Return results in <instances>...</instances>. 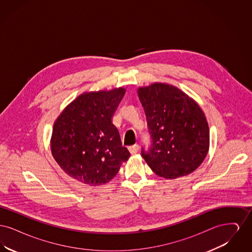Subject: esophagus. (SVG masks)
<instances>
[{
	"mask_svg": "<svg viewBox=\"0 0 252 252\" xmlns=\"http://www.w3.org/2000/svg\"><path fill=\"white\" fill-rule=\"evenodd\" d=\"M139 149H140V146L138 144H134V145H131V146L128 147V150H129L131 155H135L136 153H138Z\"/></svg>",
	"mask_w": 252,
	"mask_h": 252,
	"instance_id": "obj_1",
	"label": "esophagus"
}]
</instances>
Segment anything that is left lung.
Segmentation results:
<instances>
[{"instance_id":"left-lung-1","label":"left lung","mask_w":252,"mask_h":252,"mask_svg":"<svg viewBox=\"0 0 252 252\" xmlns=\"http://www.w3.org/2000/svg\"><path fill=\"white\" fill-rule=\"evenodd\" d=\"M152 145L142 156L158 177L174 180L192 173L210 147V129L198 104L166 83L138 89Z\"/></svg>"}]
</instances>
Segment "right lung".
I'll return each instance as SVG.
<instances>
[{"label":"right lung","instance_id":"right-lung-1","mask_svg":"<svg viewBox=\"0 0 252 252\" xmlns=\"http://www.w3.org/2000/svg\"><path fill=\"white\" fill-rule=\"evenodd\" d=\"M126 94L120 87L77 96L54 123L51 152L73 180L99 186L112 180L130 157L111 119Z\"/></svg>","mask_w":252,"mask_h":252}]
</instances>
